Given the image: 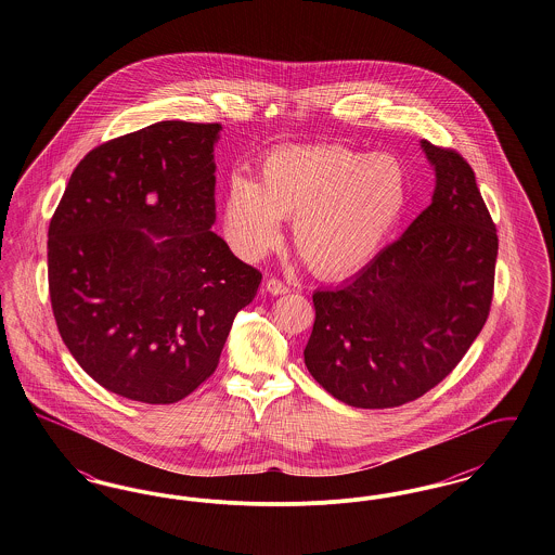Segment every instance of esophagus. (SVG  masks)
<instances>
[{
	"label": "esophagus",
	"instance_id": "obj_1",
	"mask_svg": "<svg viewBox=\"0 0 555 555\" xmlns=\"http://www.w3.org/2000/svg\"><path fill=\"white\" fill-rule=\"evenodd\" d=\"M266 291L270 295H285V293H289V287L283 281H279V279H268L266 281Z\"/></svg>",
	"mask_w": 555,
	"mask_h": 555
}]
</instances>
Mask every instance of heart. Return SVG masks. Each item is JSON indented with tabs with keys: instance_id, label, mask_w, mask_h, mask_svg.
<instances>
[{
	"instance_id": "b5f03b06",
	"label": "heart",
	"mask_w": 555,
	"mask_h": 555,
	"mask_svg": "<svg viewBox=\"0 0 555 555\" xmlns=\"http://www.w3.org/2000/svg\"><path fill=\"white\" fill-rule=\"evenodd\" d=\"M408 204V172L389 154L344 145H291L270 152L258 183L235 177L224 199V235L245 260L281 243L293 218V243L320 276L341 279L378 254Z\"/></svg>"
}]
</instances>
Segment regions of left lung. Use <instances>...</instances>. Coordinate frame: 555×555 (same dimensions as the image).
Wrapping results in <instances>:
<instances>
[{
	"label": "left lung",
	"mask_w": 555,
	"mask_h": 555,
	"mask_svg": "<svg viewBox=\"0 0 555 555\" xmlns=\"http://www.w3.org/2000/svg\"><path fill=\"white\" fill-rule=\"evenodd\" d=\"M423 150L437 172L433 204L360 274L312 295L306 366L353 408H397L437 387L491 310L500 241L475 170L451 147Z\"/></svg>",
	"instance_id": "8db88e82"
}]
</instances>
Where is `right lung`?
<instances>
[{
    "instance_id": "add662e5",
    "label": "right lung",
    "mask_w": 555,
    "mask_h": 555,
    "mask_svg": "<svg viewBox=\"0 0 555 555\" xmlns=\"http://www.w3.org/2000/svg\"><path fill=\"white\" fill-rule=\"evenodd\" d=\"M218 122L162 120L91 150L48 231V279L62 341L95 383L164 405L218 366L262 272L241 262L216 220Z\"/></svg>"
}]
</instances>
